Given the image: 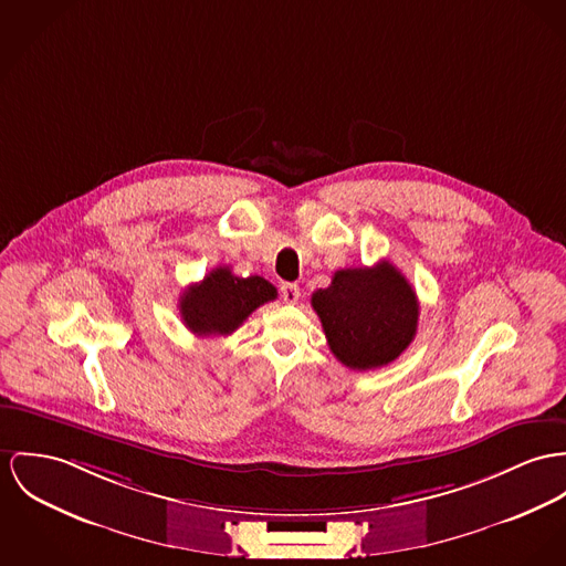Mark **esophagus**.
<instances>
[{
  "label": "esophagus",
  "mask_w": 566,
  "mask_h": 566,
  "mask_svg": "<svg viewBox=\"0 0 566 566\" xmlns=\"http://www.w3.org/2000/svg\"><path fill=\"white\" fill-rule=\"evenodd\" d=\"M280 293H282V300H284L286 304H297L300 297H302L300 286H297V284H291V282L282 284V286H280Z\"/></svg>",
  "instance_id": "obj_1"
}]
</instances>
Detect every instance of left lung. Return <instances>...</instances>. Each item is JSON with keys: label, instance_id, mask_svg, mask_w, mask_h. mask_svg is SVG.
Returning a JSON list of instances; mask_svg holds the SVG:
<instances>
[{"label": "left lung", "instance_id": "8db88e82", "mask_svg": "<svg viewBox=\"0 0 566 566\" xmlns=\"http://www.w3.org/2000/svg\"><path fill=\"white\" fill-rule=\"evenodd\" d=\"M327 345L350 370H373L411 345L420 305L407 277L388 261L340 269L312 293Z\"/></svg>", "mask_w": 566, "mask_h": 566}]
</instances>
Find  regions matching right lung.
<instances>
[{"instance_id": "1", "label": "right lung", "mask_w": 566, "mask_h": 566, "mask_svg": "<svg viewBox=\"0 0 566 566\" xmlns=\"http://www.w3.org/2000/svg\"><path fill=\"white\" fill-rule=\"evenodd\" d=\"M277 291L261 275L237 277L230 266H218L202 282L189 286L180 300V318L198 336H228Z\"/></svg>"}]
</instances>
